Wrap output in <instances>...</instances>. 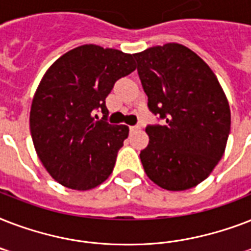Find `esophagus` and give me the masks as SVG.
Returning a JSON list of instances; mask_svg holds the SVG:
<instances>
[{
  "label": "esophagus",
  "instance_id": "34e87169",
  "mask_svg": "<svg viewBox=\"0 0 251 251\" xmlns=\"http://www.w3.org/2000/svg\"><path fill=\"white\" fill-rule=\"evenodd\" d=\"M139 129H141V126H138V125L130 126V131H137V130H139Z\"/></svg>",
  "mask_w": 251,
  "mask_h": 251
}]
</instances>
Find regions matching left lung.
I'll list each match as a JSON object with an SVG mask.
<instances>
[{"mask_svg": "<svg viewBox=\"0 0 251 251\" xmlns=\"http://www.w3.org/2000/svg\"><path fill=\"white\" fill-rule=\"evenodd\" d=\"M149 108L165 125L147 126L141 151L145 172L169 191L197 186L224 155L230 108L210 66L191 49L168 43L134 53Z\"/></svg>", "mask_w": 251, "mask_h": 251, "instance_id": "left-lung-1", "label": "left lung"}]
</instances>
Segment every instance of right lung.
I'll list each match as a JSON object with an SVG mask.
<instances>
[{
  "label": "right lung",
  "mask_w": 251,
  "mask_h": 251,
  "mask_svg": "<svg viewBox=\"0 0 251 251\" xmlns=\"http://www.w3.org/2000/svg\"><path fill=\"white\" fill-rule=\"evenodd\" d=\"M135 69L133 54L86 44L45 72L33 95L29 130L41 164L62 186L91 190L110 176L129 127L96 122L93 114L101 109L105 120L114 82Z\"/></svg>",
  "instance_id": "1"
}]
</instances>
